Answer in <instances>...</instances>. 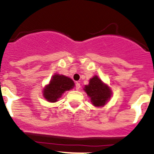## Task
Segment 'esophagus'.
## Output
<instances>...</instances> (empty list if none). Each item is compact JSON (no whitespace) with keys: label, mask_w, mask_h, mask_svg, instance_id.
<instances>
[{"label":"esophagus","mask_w":154,"mask_h":154,"mask_svg":"<svg viewBox=\"0 0 154 154\" xmlns=\"http://www.w3.org/2000/svg\"><path fill=\"white\" fill-rule=\"evenodd\" d=\"M80 89V84L79 82H76L75 83V89L76 90H79Z\"/></svg>","instance_id":"34e87169"}]
</instances>
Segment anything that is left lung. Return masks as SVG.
Masks as SVG:
<instances>
[{"mask_svg": "<svg viewBox=\"0 0 154 154\" xmlns=\"http://www.w3.org/2000/svg\"><path fill=\"white\" fill-rule=\"evenodd\" d=\"M84 90L91 98V102L95 106H104L112 95L109 88L103 84L96 75L91 79L89 84L85 85Z\"/></svg>", "mask_w": 154, "mask_h": 154, "instance_id": "8db88e82", "label": "left lung"}]
</instances>
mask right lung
<instances>
[{"label":"right lung","instance_id":"add662e5","mask_svg":"<svg viewBox=\"0 0 154 154\" xmlns=\"http://www.w3.org/2000/svg\"><path fill=\"white\" fill-rule=\"evenodd\" d=\"M74 82L69 77L55 74L52 76L50 83L43 91L44 97L48 102L55 103L62 96L65 91L70 90L74 87Z\"/></svg>","mask_w":154,"mask_h":154}]
</instances>
